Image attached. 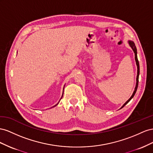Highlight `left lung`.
<instances>
[{
	"instance_id": "8db88e82",
	"label": "left lung",
	"mask_w": 153,
	"mask_h": 153,
	"mask_svg": "<svg viewBox=\"0 0 153 153\" xmlns=\"http://www.w3.org/2000/svg\"><path fill=\"white\" fill-rule=\"evenodd\" d=\"M128 43H129V46H130L131 47V49H133V52H134V59H135V62H136V64H137V82H136V86H135V88H134V91H133V93L132 95L131 96V97L127 101H126V102L123 104V106L120 108V109L123 108L125 105H126V104H127L131 101V99L134 97V95L135 93H136V91H137V88H138V77H139V74H140V66H139V62H138V58H137V47H136V46H135L134 43V42H133V41L129 40V41H128Z\"/></svg>"
}]
</instances>
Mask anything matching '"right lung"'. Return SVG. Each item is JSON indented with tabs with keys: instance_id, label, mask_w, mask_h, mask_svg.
<instances>
[{
	"instance_id": "obj_1",
	"label": "right lung",
	"mask_w": 153,
	"mask_h": 153,
	"mask_svg": "<svg viewBox=\"0 0 153 153\" xmlns=\"http://www.w3.org/2000/svg\"><path fill=\"white\" fill-rule=\"evenodd\" d=\"M64 87H65V86H64ZM64 87H63V90H64ZM63 94H62V97H61V99H62V98L63 97ZM59 101H60V100H59ZM59 102H58V103H59ZM58 104H56V105H55V106H54L53 107H55L56 106H57V105H58Z\"/></svg>"
}]
</instances>
